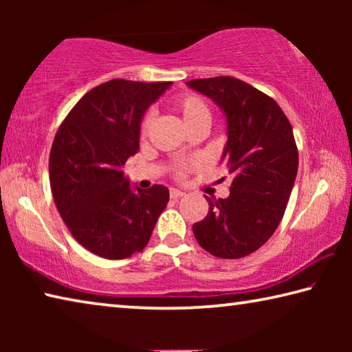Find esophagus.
I'll list each match as a JSON object with an SVG mask.
<instances>
[{
  "label": "esophagus",
  "instance_id": "obj_1",
  "mask_svg": "<svg viewBox=\"0 0 352 352\" xmlns=\"http://www.w3.org/2000/svg\"><path fill=\"white\" fill-rule=\"evenodd\" d=\"M169 194H170V199H180V197H183V195H184L183 190L175 189V188H172V189L169 190Z\"/></svg>",
  "mask_w": 352,
  "mask_h": 352
}]
</instances>
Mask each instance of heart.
I'll list each match as a JSON object with an SVG mask.
<instances>
[{
    "instance_id": "1",
    "label": "heart",
    "mask_w": 352,
    "mask_h": 352,
    "mask_svg": "<svg viewBox=\"0 0 352 352\" xmlns=\"http://www.w3.org/2000/svg\"><path fill=\"white\" fill-rule=\"evenodd\" d=\"M175 107L180 116L183 119L184 126L189 127L190 124L201 121V119H210V109L205 104V100L195 96V94H184V96L178 98ZM152 124V116L147 115L141 122V136H146L148 133Z\"/></svg>"
}]
</instances>
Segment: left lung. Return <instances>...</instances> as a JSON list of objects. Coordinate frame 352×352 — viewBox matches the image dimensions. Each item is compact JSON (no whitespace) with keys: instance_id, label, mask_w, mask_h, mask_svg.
Here are the masks:
<instances>
[{"instance_id":"8db88e82","label":"left lung","mask_w":352,"mask_h":352,"mask_svg":"<svg viewBox=\"0 0 352 352\" xmlns=\"http://www.w3.org/2000/svg\"><path fill=\"white\" fill-rule=\"evenodd\" d=\"M210 98L226 121L220 164L231 175L230 195L208 197V216L192 225L201 248L237 259L270 239L284 216L298 172V148L287 116L275 100L234 77L186 82Z\"/></svg>"}]
</instances>
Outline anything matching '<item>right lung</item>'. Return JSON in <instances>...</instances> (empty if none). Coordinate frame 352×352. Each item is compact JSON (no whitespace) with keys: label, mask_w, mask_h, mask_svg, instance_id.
<instances>
[{"label":"right lung","mask_w":352,"mask_h":352,"mask_svg":"<svg viewBox=\"0 0 352 352\" xmlns=\"http://www.w3.org/2000/svg\"><path fill=\"white\" fill-rule=\"evenodd\" d=\"M172 82L113 79L88 91L57 130L50 153L56 206L74 239L105 259L141 252L169 189L132 186L124 164L140 151L141 122Z\"/></svg>","instance_id":"right-lung-1"}]
</instances>
